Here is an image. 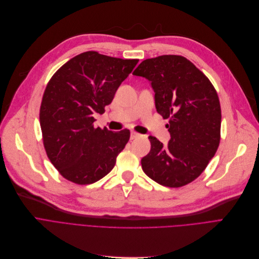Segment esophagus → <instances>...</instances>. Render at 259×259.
<instances>
[{
    "label": "esophagus",
    "mask_w": 259,
    "mask_h": 259,
    "mask_svg": "<svg viewBox=\"0 0 259 259\" xmlns=\"http://www.w3.org/2000/svg\"><path fill=\"white\" fill-rule=\"evenodd\" d=\"M141 135L140 134H138L137 132H135V131H132L131 132V139L133 140V139H136V138H138V137H140Z\"/></svg>",
    "instance_id": "esophagus-1"
}]
</instances>
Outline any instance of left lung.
<instances>
[{
	"label": "left lung",
	"mask_w": 259,
	"mask_h": 259,
	"mask_svg": "<svg viewBox=\"0 0 259 259\" xmlns=\"http://www.w3.org/2000/svg\"><path fill=\"white\" fill-rule=\"evenodd\" d=\"M134 76L149 80L158 114L168 119L167 145L150 136L144 173L161 186L180 188L199 177L220 141L221 109L211 81L190 60L164 55L146 59Z\"/></svg>",
	"instance_id": "obj_1"
}]
</instances>
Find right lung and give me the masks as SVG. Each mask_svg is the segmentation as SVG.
<instances>
[{
	"instance_id": "obj_1",
	"label": "right lung",
	"mask_w": 259,
	"mask_h": 259,
	"mask_svg": "<svg viewBox=\"0 0 259 259\" xmlns=\"http://www.w3.org/2000/svg\"><path fill=\"white\" fill-rule=\"evenodd\" d=\"M138 61L86 52L67 61L49 80L40 107L43 144L65 179L91 184L115 166L131 133L95 127L93 115L105 112Z\"/></svg>"
}]
</instances>
